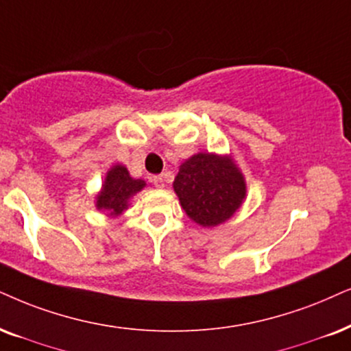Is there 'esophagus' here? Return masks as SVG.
I'll use <instances>...</instances> for the list:
<instances>
[{"label":"esophagus","mask_w":351,"mask_h":351,"mask_svg":"<svg viewBox=\"0 0 351 351\" xmlns=\"http://www.w3.org/2000/svg\"><path fill=\"white\" fill-rule=\"evenodd\" d=\"M150 181L155 184V188H163L165 186V176L163 175H158V176H152Z\"/></svg>","instance_id":"obj_1"}]
</instances>
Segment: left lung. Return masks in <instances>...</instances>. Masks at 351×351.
<instances>
[{
    "label": "left lung",
    "mask_w": 351,
    "mask_h": 351,
    "mask_svg": "<svg viewBox=\"0 0 351 351\" xmlns=\"http://www.w3.org/2000/svg\"><path fill=\"white\" fill-rule=\"evenodd\" d=\"M173 188L189 219L202 227L223 223L246 196L245 180L237 165L214 154L188 158L180 167Z\"/></svg>",
    "instance_id": "obj_1"
}]
</instances>
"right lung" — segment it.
Here are the masks:
<instances>
[{
  "mask_svg": "<svg viewBox=\"0 0 351 351\" xmlns=\"http://www.w3.org/2000/svg\"><path fill=\"white\" fill-rule=\"evenodd\" d=\"M144 186L143 180L131 178L123 165L113 167L106 173L104 189L97 196V207L110 212V215H119L124 208H128V201Z\"/></svg>",
  "mask_w": 351,
  "mask_h": 351,
  "instance_id": "obj_1",
  "label": "right lung"
}]
</instances>
